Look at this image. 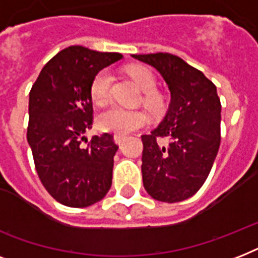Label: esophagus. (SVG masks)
Returning a JSON list of instances; mask_svg holds the SVG:
<instances>
[{
	"label": "esophagus",
	"instance_id": "esophagus-1",
	"mask_svg": "<svg viewBox=\"0 0 258 258\" xmlns=\"http://www.w3.org/2000/svg\"><path fill=\"white\" fill-rule=\"evenodd\" d=\"M124 139H125V137L124 135H113V141L116 142L117 145H121V143H123V142H124Z\"/></svg>",
	"mask_w": 258,
	"mask_h": 258
}]
</instances>
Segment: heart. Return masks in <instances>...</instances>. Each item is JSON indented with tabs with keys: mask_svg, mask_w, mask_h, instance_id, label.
Masks as SVG:
<instances>
[{
	"mask_svg": "<svg viewBox=\"0 0 258 258\" xmlns=\"http://www.w3.org/2000/svg\"><path fill=\"white\" fill-rule=\"evenodd\" d=\"M130 76L134 79L138 87L145 92L143 103L150 111L161 112L165 108V97L155 91L157 78L146 67H131L128 70ZM112 74L108 70H101L93 78L91 83V97L96 104H101L108 100L112 88ZM97 125L101 131L113 133L117 135H127L135 130L147 124L149 116L142 109L123 108L120 105H109L97 115Z\"/></svg>",
	"mask_w": 258,
	"mask_h": 258,
	"instance_id": "heart-1",
	"label": "heart"
}]
</instances>
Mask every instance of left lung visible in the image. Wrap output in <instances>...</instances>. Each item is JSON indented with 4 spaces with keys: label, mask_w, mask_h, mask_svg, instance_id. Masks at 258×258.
<instances>
[{
    "label": "left lung",
    "mask_w": 258,
    "mask_h": 258,
    "mask_svg": "<svg viewBox=\"0 0 258 258\" xmlns=\"http://www.w3.org/2000/svg\"><path fill=\"white\" fill-rule=\"evenodd\" d=\"M157 68L171 101L163 120L142 135L143 186L154 200L180 202L194 196L212 170L221 143V101L201 71L170 53L133 54Z\"/></svg>",
    "instance_id": "1"
}]
</instances>
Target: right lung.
Wrapping results in <instances>:
<instances>
[{
	"label": "right lung",
	"mask_w": 258,
	"mask_h": 258,
	"mask_svg": "<svg viewBox=\"0 0 258 258\" xmlns=\"http://www.w3.org/2000/svg\"><path fill=\"white\" fill-rule=\"evenodd\" d=\"M123 57L80 45L58 52L42 68L29 93L26 138L34 167L46 191L70 208H87L103 200L112 183V134L95 135L91 83L97 72Z\"/></svg>",
	"instance_id": "add662e5"
}]
</instances>
